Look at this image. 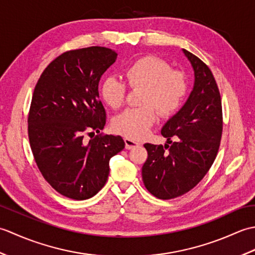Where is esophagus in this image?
Listing matches in <instances>:
<instances>
[{"label":"esophagus","instance_id":"34e87169","mask_svg":"<svg viewBox=\"0 0 255 255\" xmlns=\"http://www.w3.org/2000/svg\"><path fill=\"white\" fill-rule=\"evenodd\" d=\"M125 144H126V149H128V150L139 147V145H140L139 142L134 141V140L129 139V138H125Z\"/></svg>","mask_w":255,"mask_h":255}]
</instances>
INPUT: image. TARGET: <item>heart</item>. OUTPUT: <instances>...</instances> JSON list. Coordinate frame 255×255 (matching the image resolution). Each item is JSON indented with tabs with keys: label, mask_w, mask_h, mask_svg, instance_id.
Here are the masks:
<instances>
[{
	"label": "heart",
	"mask_w": 255,
	"mask_h": 255,
	"mask_svg": "<svg viewBox=\"0 0 255 255\" xmlns=\"http://www.w3.org/2000/svg\"><path fill=\"white\" fill-rule=\"evenodd\" d=\"M129 86L141 88V105L128 108L114 119L115 130L129 139L144 138L153 127L158 112L171 116L180 110L187 93L186 75L181 70L171 69L170 63L155 56H143L125 69ZM101 96L106 104L116 110L126 100L127 86L115 77L105 78L101 84Z\"/></svg>",
	"instance_id": "obj_1"
}]
</instances>
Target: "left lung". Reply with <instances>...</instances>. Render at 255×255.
Listing matches in <instances>:
<instances>
[{
  "instance_id": "obj_1",
  "label": "left lung",
  "mask_w": 255,
  "mask_h": 255,
  "mask_svg": "<svg viewBox=\"0 0 255 255\" xmlns=\"http://www.w3.org/2000/svg\"><path fill=\"white\" fill-rule=\"evenodd\" d=\"M183 52L194 70L193 91L162 128L167 143L144 144L148 159L142 166V181L160 199L182 196L203 180L216 159L223 133L221 97L214 75L198 57L185 49Z\"/></svg>"
}]
</instances>
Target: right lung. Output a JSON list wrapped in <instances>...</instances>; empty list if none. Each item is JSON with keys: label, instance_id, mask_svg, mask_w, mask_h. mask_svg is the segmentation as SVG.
I'll return each instance as SVG.
<instances>
[{"label": "right lung", "instance_id": "right-lung-1", "mask_svg": "<svg viewBox=\"0 0 255 255\" xmlns=\"http://www.w3.org/2000/svg\"><path fill=\"white\" fill-rule=\"evenodd\" d=\"M116 58L115 51L99 46L67 51L49 63L35 86L28 114L31 152L45 180L68 198L99 193L111 158L125 148L121 136L83 139L105 126L99 82Z\"/></svg>", "mask_w": 255, "mask_h": 255}]
</instances>
